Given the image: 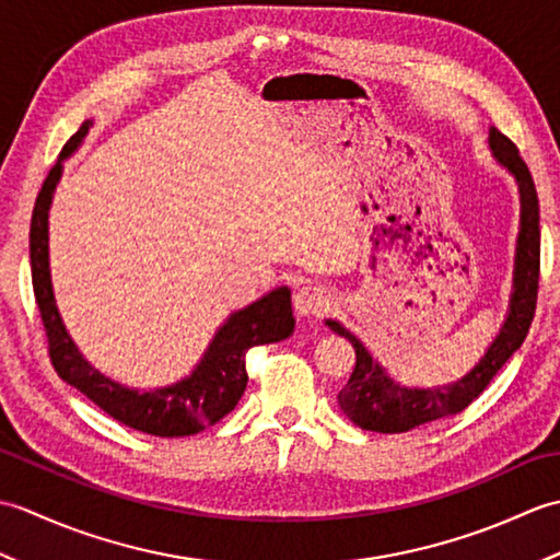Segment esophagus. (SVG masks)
<instances>
[{"mask_svg":"<svg viewBox=\"0 0 560 560\" xmlns=\"http://www.w3.org/2000/svg\"><path fill=\"white\" fill-rule=\"evenodd\" d=\"M331 293L323 283H305L293 293V307L301 317H319L329 311Z\"/></svg>","mask_w":560,"mask_h":560,"instance_id":"1","label":"esophagus"}]
</instances>
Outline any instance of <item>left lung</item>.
<instances>
[{"mask_svg":"<svg viewBox=\"0 0 560 560\" xmlns=\"http://www.w3.org/2000/svg\"><path fill=\"white\" fill-rule=\"evenodd\" d=\"M489 147L495 163L503 165L515 177L520 189V233L515 247L513 293H510L505 323L491 341V347L486 349L483 359L457 383L438 387H407L387 375L385 368L373 359L371 351L363 347V341L353 331L337 323V319H325V325H329L335 335L349 339L355 351V368L347 387L339 392V407L363 431L407 433L411 428L464 411L481 395L493 375L501 371L527 337L539 291V199L527 163L522 161L513 141L491 127Z\"/></svg>","mask_w":560,"mask_h":560,"instance_id":"left-lung-1","label":"left lung"}]
</instances>
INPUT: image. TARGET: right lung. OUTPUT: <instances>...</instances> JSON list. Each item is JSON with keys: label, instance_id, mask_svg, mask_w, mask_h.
Segmentation results:
<instances>
[{"label": "right lung", "instance_id": "add662e5", "mask_svg": "<svg viewBox=\"0 0 560 560\" xmlns=\"http://www.w3.org/2000/svg\"><path fill=\"white\" fill-rule=\"evenodd\" d=\"M91 125L93 120L83 122L79 132L65 144L52 171L45 177L31 219L33 293L40 307L52 365L65 383L77 387L115 421L135 428V431L159 438L195 435L207 425L221 421L241 401L247 387L245 353L253 347L283 341L293 335L295 319L291 311V291L289 287H279L243 311L231 313L209 341L195 371L173 385L137 389L120 385L117 380L96 371L83 359L59 317L50 277V235H47V217H50L57 183L62 177V163L81 147Z\"/></svg>", "mask_w": 560, "mask_h": 560}]
</instances>
